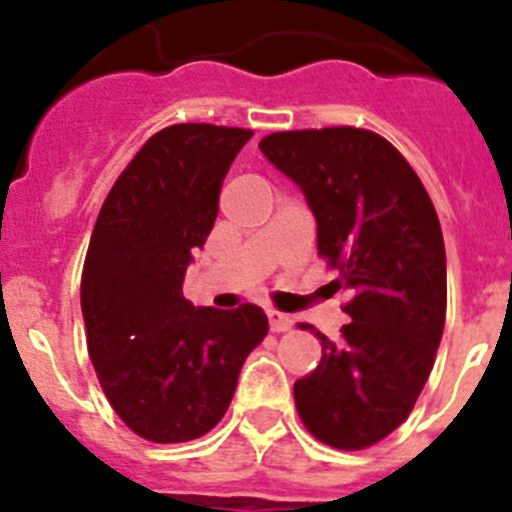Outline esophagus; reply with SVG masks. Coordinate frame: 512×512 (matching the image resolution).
<instances>
[{"instance_id":"esophagus-1","label":"esophagus","mask_w":512,"mask_h":512,"mask_svg":"<svg viewBox=\"0 0 512 512\" xmlns=\"http://www.w3.org/2000/svg\"><path fill=\"white\" fill-rule=\"evenodd\" d=\"M292 323H295V320L289 318V315H284V312H269V328L274 330V333H287V330L292 328Z\"/></svg>"}]
</instances>
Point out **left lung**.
<instances>
[{"label": "left lung", "mask_w": 512, "mask_h": 512, "mask_svg": "<svg viewBox=\"0 0 512 512\" xmlns=\"http://www.w3.org/2000/svg\"><path fill=\"white\" fill-rule=\"evenodd\" d=\"M261 153L300 184L318 220V256L338 271L351 323L320 338L318 369L295 382L307 431L333 449H369L405 423L446 323V251L436 207L390 140L364 128L284 130Z\"/></svg>", "instance_id": "8db88e82"}]
</instances>
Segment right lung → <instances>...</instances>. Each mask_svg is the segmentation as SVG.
<instances>
[{
    "label": "right lung",
    "instance_id": "obj_1",
    "mask_svg": "<svg viewBox=\"0 0 512 512\" xmlns=\"http://www.w3.org/2000/svg\"><path fill=\"white\" fill-rule=\"evenodd\" d=\"M253 130L182 122L158 130L112 184L81 271L87 348L130 431L184 443L212 431L243 361L269 333L264 310L194 307L182 284L217 217L233 158Z\"/></svg>",
    "mask_w": 512,
    "mask_h": 512
}]
</instances>
